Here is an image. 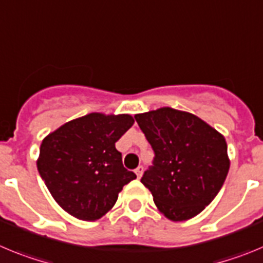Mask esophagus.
<instances>
[{
  "mask_svg": "<svg viewBox=\"0 0 263 263\" xmlns=\"http://www.w3.org/2000/svg\"><path fill=\"white\" fill-rule=\"evenodd\" d=\"M143 170H144V167L141 166H137L136 167V170H135V173H136V176H137V178H141V176H143Z\"/></svg>",
  "mask_w": 263,
  "mask_h": 263,
  "instance_id": "esophagus-1",
  "label": "esophagus"
}]
</instances>
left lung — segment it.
Returning a JSON list of instances; mask_svg holds the SVG:
<instances>
[{"label":"left lung","instance_id":"left-lung-1","mask_svg":"<svg viewBox=\"0 0 263 263\" xmlns=\"http://www.w3.org/2000/svg\"><path fill=\"white\" fill-rule=\"evenodd\" d=\"M155 151L141 183L158 211L172 221L196 216L214 200L231 161L226 137L187 111L160 107L135 115Z\"/></svg>","mask_w":263,"mask_h":263}]
</instances>
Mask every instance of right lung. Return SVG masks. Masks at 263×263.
Masks as SVG:
<instances>
[{"instance_id":"right-lung-1","label":"right lung","mask_w":263,"mask_h":263,"mask_svg":"<svg viewBox=\"0 0 263 263\" xmlns=\"http://www.w3.org/2000/svg\"><path fill=\"white\" fill-rule=\"evenodd\" d=\"M134 123L129 114L90 112L44 137L36 166L64 211L96 221L114 207L123 186L136 178L115 148Z\"/></svg>"}]
</instances>
